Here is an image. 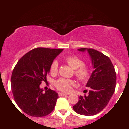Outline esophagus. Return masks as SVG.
I'll return each instance as SVG.
<instances>
[{
  "mask_svg": "<svg viewBox=\"0 0 129 129\" xmlns=\"http://www.w3.org/2000/svg\"><path fill=\"white\" fill-rule=\"evenodd\" d=\"M66 95H68V94H67V93H62V92H59V93H58V95L59 96Z\"/></svg>",
  "mask_w": 129,
  "mask_h": 129,
  "instance_id": "esophagus-1",
  "label": "esophagus"
}]
</instances>
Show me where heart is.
I'll list each match as a JSON object with an SVG mask.
<instances>
[{
  "label": "heart",
  "mask_w": 129,
  "mask_h": 129,
  "mask_svg": "<svg viewBox=\"0 0 129 129\" xmlns=\"http://www.w3.org/2000/svg\"><path fill=\"white\" fill-rule=\"evenodd\" d=\"M64 60L74 69V74L75 77L80 82H85L87 81L91 74L90 68L84 64L83 60L74 55H69L65 57ZM52 74H56L58 71V62L54 60L52 62L50 67ZM74 85V82L71 79L60 78L55 82V87L59 90L63 92H69Z\"/></svg>",
  "instance_id": "1"
}]
</instances>
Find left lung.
Segmentation results:
<instances>
[{
    "label": "left lung",
    "mask_w": 129,
    "mask_h": 129,
    "mask_svg": "<svg viewBox=\"0 0 129 129\" xmlns=\"http://www.w3.org/2000/svg\"><path fill=\"white\" fill-rule=\"evenodd\" d=\"M78 50H87L93 71L86 84L89 89V95L84 97L80 95L77 103L73 106V109L80 115H94L104 109L114 94L116 85V73L110 58L102 53L87 48H81Z\"/></svg>",
    "instance_id": "1"
}]
</instances>
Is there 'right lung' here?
Listing matches in <instances>:
<instances>
[{
	"mask_svg": "<svg viewBox=\"0 0 129 129\" xmlns=\"http://www.w3.org/2000/svg\"><path fill=\"white\" fill-rule=\"evenodd\" d=\"M62 50L36 48L25 54L15 65L11 76V89L16 104L27 115L41 117L54 110L58 93L50 89L44 92L40 85L47 82L52 62Z\"/></svg>",
	"mask_w": 129,
	"mask_h": 129,
	"instance_id": "obj_1",
	"label": "right lung"
}]
</instances>
